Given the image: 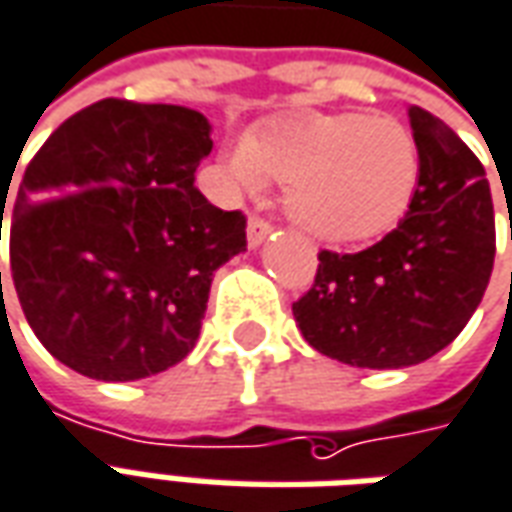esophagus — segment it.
I'll return each mask as SVG.
<instances>
[{
    "instance_id": "obj_1",
    "label": "esophagus",
    "mask_w": 512,
    "mask_h": 512,
    "mask_svg": "<svg viewBox=\"0 0 512 512\" xmlns=\"http://www.w3.org/2000/svg\"><path fill=\"white\" fill-rule=\"evenodd\" d=\"M271 230H274V224H268L260 216H252L249 224H246V241H249V246H260L271 235Z\"/></svg>"
}]
</instances>
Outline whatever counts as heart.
<instances>
[{"label": "heart", "mask_w": 512, "mask_h": 512, "mask_svg": "<svg viewBox=\"0 0 512 512\" xmlns=\"http://www.w3.org/2000/svg\"><path fill=\"white\" fill-rule=\"evenodd\" d=\"M246 194L285 185V207L324 244H360L393 230L413 205L421 155L407 124L366 113H291L257 127L227 155Z\"/></svg>", "instance_id": "b5f03b06"}]
</instances>
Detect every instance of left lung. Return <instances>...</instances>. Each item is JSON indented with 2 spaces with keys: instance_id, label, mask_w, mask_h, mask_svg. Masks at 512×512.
<instances>
[{
  "instance_id": "8db88e82",
  "label": "left lung",
  "mask_w": 512,
  "mask_h": 512,
  "mask_svg": "<svg viewBox=\"0 0 512 512\" xmlns=\"http://www.w3.org/2000/svg\"><path fill=\"white\" fill-rule=\"evenodd\" d=\"M421 180L405 219L355 255L318 252L293 302L305 341L357 368L424 363L455 341L488 288L496 255L491 185L477 155L424 107H407Z\"/></svg>"
}]
</instances>
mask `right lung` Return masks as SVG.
<instances>
[{"label":"right lung","mask_w":512,"mask_h":512,"mask_svg":"<svg viewBox=\"0 0 512 512\" xmlns=\"http://www.w3.org/2000/svg\"><path fill=\"white\" fill-rule=\"evenodd\" d=\"M210 149L196 110L102 99L30 160L10 277L38 341L82 377L144 380L194 349L216 268L246 249L244 213L194 185Z\"/></svg>","instance_id":"add662e5"}]
</instances>
